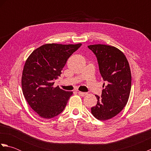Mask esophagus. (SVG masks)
<instances>
[{"instance_id":"34e87169","label":"esophagus","mask_w":151,"mask_h":151,"mask_svg":"<svg viewBox=\"0 0 151 151\" xmlns=\"http://www.w3.org/2000/svg\"><path fill=\"white\" fill-rule=\"evenodd\" d=\"M78 93L79 95L82 96V97H84L86 95H87V93H85V92H81V91H78Z\"/></svg>"}]
</instances>
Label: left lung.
I'll list each match as a JSON object with an SVG mask.
<instances>
[{
  "label": "left lung",
  "mask_w": 151,
  "mask_h": 151,
  "mask_svg": "<svg viewBox=\"0 0 151 151\" xmlns=\"http://www.w3.org/2000/svg\"><path fill=\"white\" fill-rule=\"evenodd\" d=\"M88 48L97 57L99 71L104 83L97 103L91 108L93 115L101 121L115 117L129 100L131 89V72L126 56L117 48L106 45H91Z\"/></svg>",
  "instance_id": "left-lung-1"
}]
</instances>
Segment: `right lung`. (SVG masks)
I'll list each match as a JSON object with an SVG mask.
<instances>
[{
	"label": "right lung",
	"instance_id": "add662e5",
	"mask_svg": "<svg viewBox=\"0 0 151 151\" xmlns=\"http://www.w3.org/2000/svg\"><path fill=\"white\" fill-rule=\"evenodd\" d=\"M81 45L45 44L28 58L22 70V93L28 104L40 117L53 118L65 109L73 92L58 86L54 88V81L60 76L67 59Z\"/></svg>",
	"mask_w": 151,
	"mask_h": 151
}]
</instances>
